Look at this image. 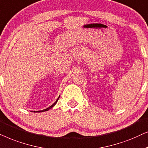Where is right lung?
<instances>
[{"mask_svg":"<svg viewBox=\"0 0 148 148\" xmlns=\"http://www.w3.org/2000/svg\"><path fill=\"white\" fill-rule=\"evenodd\" d=\"M59 98H60V96H59V97L58 98V99L56 100V102H55V103L53 104V105H51L50 107H49V108H47V109H45V110H40V111H32V112H45V111H48L49 110H50L51 108H52L53 107V106L56 105V104L57 103V102H58V99H59Z\"/></svg>","mask_w":148,"mask_h":148,"instance_id":"right-lung-1","label":"right lung"}]
</instances>
